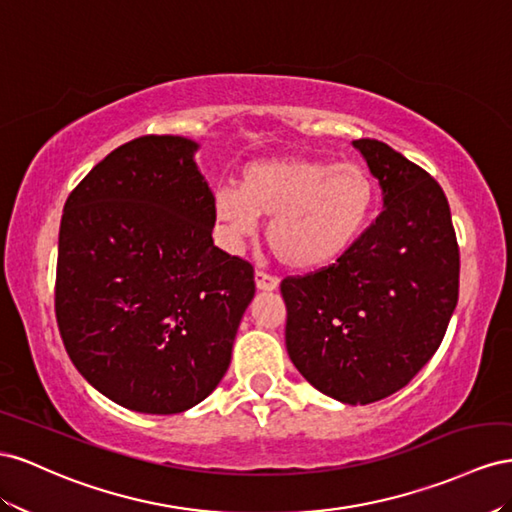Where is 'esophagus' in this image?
Returning a JSON list of instances; mask_svg holds the SVG:
<instances>
[{
    "instance_id": "obj_1",
    "label": "esophagus",
    "mask_w": 512,
    "mask_h": 512,
    "mask_svg": "<svg viewBox=\"0 0 512 512\" xmlns=\"http://www.w3.org/2000/svg\"><path fill=\"white\" fill-rule=\"evenodd\" d=\"M255 285L259 291H274V289H279V279L266 274V272H255Z\"/></svg>"
}]
</instances>
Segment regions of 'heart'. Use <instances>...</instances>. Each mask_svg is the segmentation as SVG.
I'll return each mask as SVG.
<instances>
[{
    "mask_svg": "<svg viewBox=\"0 0 512 512\" xmlns=\"http://www.w3.org/2000/svg\"><path fill=\"white\" fill-rule=\"evenodd\" d=\"M212 210L229 244L251 238L257 218H270L266 240L274 257L289 270L319 272L352 253L364 236L375 184L352 163L261 158L242 167L238 188H218Z\"/></svg>",
    "mask_w": 512,
    "mask_h": 512,
    "instance_id": "1",
    "label": "heart"
}]
</instances>
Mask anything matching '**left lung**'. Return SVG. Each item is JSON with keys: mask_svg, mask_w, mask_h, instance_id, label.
<instances>
[{"mask_svg": "<svg viewBox=\"0 0 512 512\" xmlns=\"http://www.w3.org/2000/svg\"><path fill=\"white\" fill-rule=\"evenodd\" d=\"M382 188V214L337 264L285 279V345L302 377L347 405L401 390L440 347L459 300L446 195L377 139L352 141Z\"/></svg>", "mask_w": 512, "mask_h": 512, "instance_id": "left-lung-1", "label": "left lung"}]
</instances>
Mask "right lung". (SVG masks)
Instances as JSON below:
<instances>
[{
  "mask_svg": "<svg viewBox=\"0 0 512 512\" xmlns=\"http://www.w3.org/2000/svg\"><path fill=\"white\" fill-rule=\"evenodd\" d=\"M199 143L120 145L70 193L57 244L55 315L66 352L100 394L141 414H180L231 362L253 268L214 246Z\"/></svg>",
  "mask_w": 512,
  "mask_h": 512,
  "instance_id": "obj_1",
  "label": "right lung"
}]
</instances>
